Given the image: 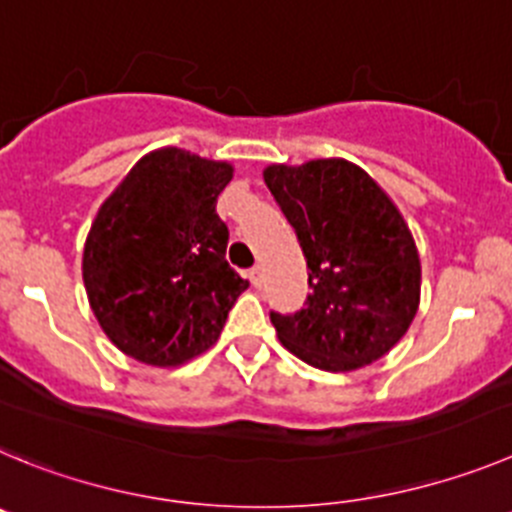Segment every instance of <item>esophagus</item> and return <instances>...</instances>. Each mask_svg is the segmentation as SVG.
Listing matches in <instances>:
<instances>
[{"mask_svg": "<svg viewBox=\"0 0 512 512\" xmlns=\"http://www.w3.org/2000/svg\"><path fill=\"white\" fill-rule=\"evenodd\" d=\"M247 278H250V283L255 285V288H262V270H260V267H250V270H247Z\"/></svg>", "mask_w": 512, "mask_h": 512, "instance_id": "1", "label": "esophagus"}]
</instances>
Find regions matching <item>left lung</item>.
Returning <instances> with one entry per match:
<instances>
[{
  "mask_svg": "<svg viewBox=\"0 0 512 512\" xmlns=\"http://www.w3.org/2000/svg\"><path fill=\"white\" fill-rule=\"evenodd\" d=\"M265 183L296 229L311 288L301 311H270L283 347L326 372L380 359L408 331L421 296V262L400 211L342 158L270 165Z\"/></svg>",
  "mask_w": 512,
  "mask_h": 512,
  "instance_id": "left-lung-1",
  "label": "left lung"
}]
</instances>
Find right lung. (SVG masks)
Listing matches in <instances>:
<instances>
[{"label":"right lung","instance_id":"right-lung-1","mask_svg":"<svg viewBox=\"0 0 512 512\" xmlns=\"http://www.w3.org/2000/svg\"><path fill=\"white\" fill-rule=\"evenodd\" d=\"M232 165L163 147L104 201L84 247V285L104 334L137 362L176 367L219 339L247 280L229 267L216 199Z\"/></svg>","mask_w":512,"mask_h":512}]
</instances>
